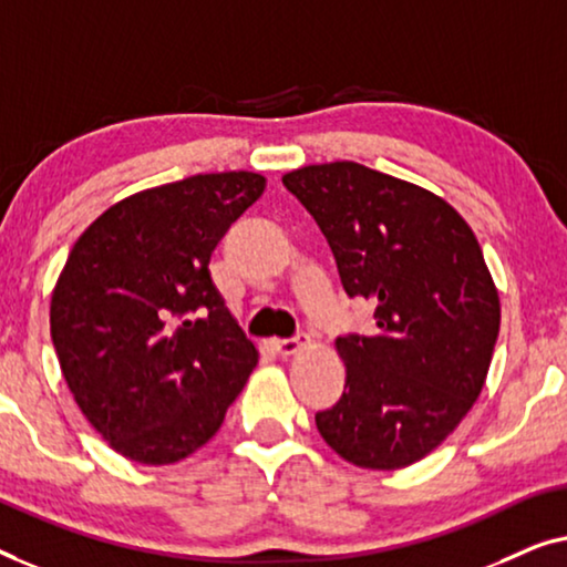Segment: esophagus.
Listing matches in <instances>:
<instances>
[{
    "label": "esophagus",
    "mask_w": 567,
    "mask_h": 567,
    "mask_svg": "<svg viewBox=\"0 0 567 567\" xmlns=\"http://www.w3.org/2000/svg\"><path fill=\"white\" fill-rule=\"evenodd\" d=\"M308 344V337H298V339H275L272 341V349L280 357H292L295 352H298L300 347H306Z\"/></svg>",
    "instance_id": "34e87169"
}]
</instances>
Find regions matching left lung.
I'll list each match as a JSON object with an SVG mask.
<instances>
[{
  "instance_id": "obj_1",
  "label": "left lung",
  "mask_w": 567,
  "mask_h": 567,
  "mask_svg": "<svg viewBox=\"0 0 567 567\" xmlns=\"http://www.w3.org/2000/svg\"><path fill=\"white\" fill-rule=\"evenodd\" d=\"M282 185L378 321L372 337L337 339L347 385L316 413L318 432L357 467H409L457 429L488 378L501 302L481 244L440 195L357 162L302 166Z\"/></svg>"
}]
</instances>
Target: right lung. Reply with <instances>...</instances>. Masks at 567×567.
<instances>
[{
	"label": "right lung",
	"instance_id": "add662e5",
	"mask_svg": "<svg viewBox=\"0 0 567 567\" xmlns=\"http://www.w3.org/2000/svg\"><path fill=\"white\" fill-rule=\"evenodd\" d=\"M265 187L257 172L195 174L110 205L76 238L51 295V339L79 411L123 457H189L257 367L207 265Z\"/></svg>",
	"mask_w": 567,
	"mask_h": 567
}]
</instances>
